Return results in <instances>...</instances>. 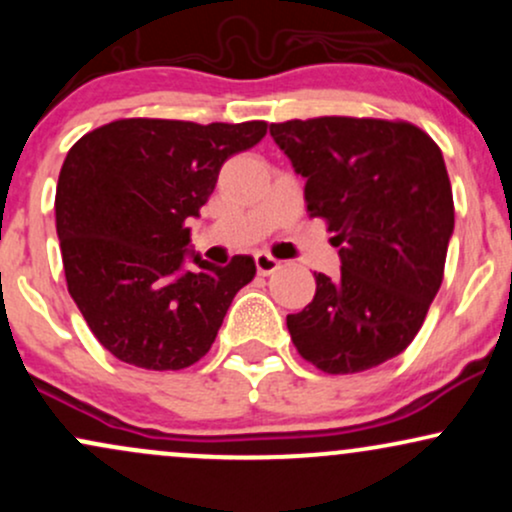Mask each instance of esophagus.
I'll return each instance as SVG.
<instances>
[{
    "instance_id": "esophagus-1",
    "label": "esophagus",
    "mask_w": 512,
    "mask_h": 512,
    "mask_svg": "<svg viewBox=\"0 0 512 512\" xmlns=\"http://www.w3.org/2000/svg\"><path fill=\"white\" fill-rule=\"evenodd\" d=\"M255 267H257V274L269 276V274H274L276 269L281 267V262L276 260V257L267 255V252H257V255H255Z\"/></svg>"
}]
</instances>
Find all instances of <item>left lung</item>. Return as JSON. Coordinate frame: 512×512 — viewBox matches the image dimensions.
<instances>
[{"mask_svg":"<svg viewBox=\"0 0 512 512\" xmlns=\"http://www.w3.org/2000/svg\"><path fill=\"white\" fill-rule=\"evenodd\" d=\"M269 134L305 180L308 214L337 233L342 276L286 317L293 346L322 373L349 375L402 354L443 284L455 204L443 154L411 122L325 115Z\"/></svg>","mask_w":512,"mask_h":512,"instance_id":"left-lung-1","label":"left lung"}]
</instances>
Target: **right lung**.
Masks as SVG:
<instances>
[{"instance_id":"add662e5","label":"right lung","mask_w":512,"mask_h":512,"mask_svg":"<svg viewBox=\"0 0 512 512\" xmlns=\"http://www.w3.org/2000/svg\"><path fill=\"white\" fill-rule=\"evenodd\" d=\"M264 134L262 120L125 117L69 149L55 195L64 276L86 325L115 358L180 370L211 349L255 260L236 255L214 267L192 255L187 269L185 221L207 204L223 163Z\"/></svg>"}]
</instances>
